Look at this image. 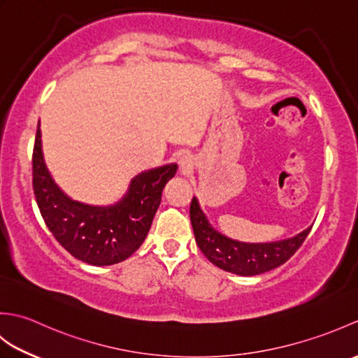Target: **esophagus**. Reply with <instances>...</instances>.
Returning a JSON list of instances; mask_svg holds the SVG:
<instances>
[{
    "label": "esophagus",
    "mask_w": 358,
    "mask_h": 358,
    "mask_svg": "<svg viewBox=\"0 0 358 358\" xmlns=\"http://www.w3.org/2000/svg\"><path fill=\"white\" fill-rule=\"evenodd\" d=\"M178 164H180V171L183 172V173L191 172V171H192V167H194L192 158L189 157V155H183V157H181V158H180V162H178Z\"/></svg>",
    "instance_id": "1"
}]
</instances>
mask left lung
Masks as SVG:
<instances>
[{
    "instance_id": "1",
    "label": "left lung",
    "mask_w": 358,
    "mask_h": 358,
    "mask_svg": "<svg viewBox=\"0 0 358 358\" xmlns=\"http://www.w3.org/2000/svg\"><path fill=\"white\" fill-rule=\"evenodd\" d=\"M189 214H191L196 245L208 260L220 269L243 277L258 275V273L275 269L286 263L295 254V250L303 245L310 231V227H308L303 232L296 234L295 237L280 241L243 243L215 231L195 196L192 199Z\"/></svg>"
}]
</instances>
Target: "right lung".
Masks as SVG:
<instances>
[{
  "mask_svg": "<svg viewBox=\"0 0 358 358\" xmlns=\"http://www.w3.org/2000/svg\"><path fill=\"white\" fill-rule=\"evenodd\" d=\"M34 192L45 226L67 252L94 266L124 262L146 238L162 192L177 164L144 171L131 180L123 199L110 206H90L67 196L44 163L40 124L34 157Z\"/></svg>",
  "mask_w": 358,
  "mask_h": 358,
  "instance_id": "obj_1",
  "label": "right lung"
}]
</instances>
